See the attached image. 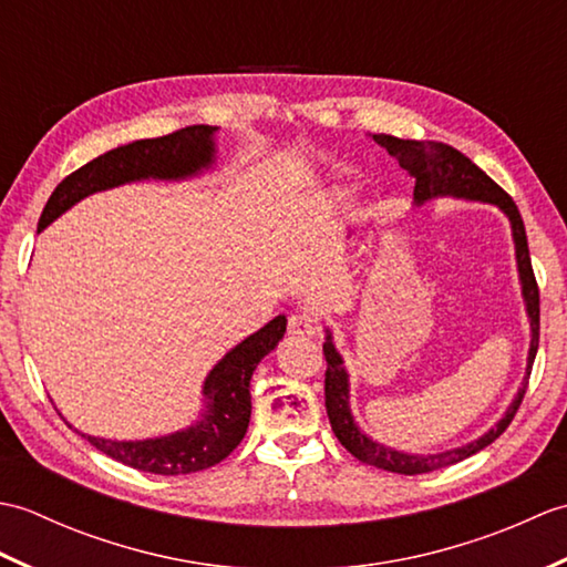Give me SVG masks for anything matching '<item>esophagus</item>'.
I'll return each instance as SVG.
<instances>
[{"mask_svg":"<svg viewBox=\"0 0 567 567\" xmlns=\"http://www.w3.org/2000/svg\"><path fill=\"white\" fill-rule=\"evenodd\" d=\"M292 336H315L317 333V319L309 315V311H297V315L290 317V323H287Z\"/></svg>","mask_w":567,"mask_h":567,"instance_id":"esophagus-1","label":"esophagus"}]
</instances>
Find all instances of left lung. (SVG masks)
<instances>
[{
	"label": "left lung",
	"instance_id": "left-lung-1",
	"mask_svg": "<svg viewBox=\"0 0 567 567\" xmlns=\"http://www.w3.org/2000/svg\"><path fill=\"white\" fill-rule=\"evenodd\" d=\"M372 141H375L380 148L388 151L392 158L400 161L404 171L416 179L414 183L416 207L439 197H453V199H465V202L495 204V207L507 216L512 226V238H514L522 297L526 305L528 327H532L526 375L519 392H516L512 404L507 406V412H504V416L497 421V424L489 431H485L480 439L470 441L465 445H457V449L439 451V453L396 451L388 443L372 441L368 433L358 426V421L353 419V412H351V378H348L341 353L336 351L331 329H323L327 331V341H323V355H327V380H323L327 384H323V394H327V414H329L336 439H339L343 449L351 455H355L360 463L375 465L400 475H419V473H431V470H441V467L465 461V457L487 449V445L495 439H499L504 429L512 424L516 409L522 404L526 382H528V375H532V365L538 351V317H540L538 287L532 270V258H528L526 228L522 221V214L516 209L514 199L495 183V179L487 177L473 161L465 158L461 151H455L453 146H445V143H439V141H404L388 134H372Z\"/></svg>",
	"mask_w": 567,
	"mask_h": 567
}]
</instances>
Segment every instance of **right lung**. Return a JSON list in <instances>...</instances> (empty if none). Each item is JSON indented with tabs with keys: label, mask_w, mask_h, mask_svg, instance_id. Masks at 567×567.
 Listing matches in <instances>:
<instances>
[{
	"label": "right lung",
	"mask_w": 567,
	"mask_h": 567,
	"mask_svg": "<svg viewBox=\"0 0 567 567\" xmlns=\"http://www.w3.org/2000/svg\"><path fill=\"white\" fill-rule=\"evenodd\" d=\"M216 131H219L216 126L199 124L161 138H143L106 151L55 187L39 219V231L94 192L143 183V179L179 183L202 175L216 163ZM285 331L287 319L280 315L234 346L204 378V409L187 429L138 441L100 439L75 431L114 461L153 475H187L221 463L248 431L252 372L265 355L275 351ZM68 426L72 429V424Z\"/></svg>",
	"instance_id": "right-lung-1"
}]
</instances>
